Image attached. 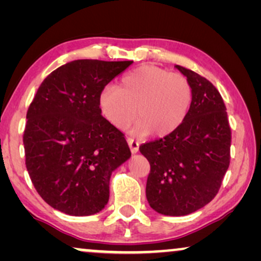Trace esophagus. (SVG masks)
I'll use <instances>...</instances> for the list:
<instances>
[{"mask_svg": "<svg viewBox=\"0 0 261 261\" xmlns=\"http://www.w3.org/2000/svg\"><path fill=\"white\" fill-rule=\"evenodd\" d=\"M127 142H128V145H129L132 153H137L139 151V142L135 141L133 138H128Z\"/></svg>", "mask_w": 261, "mask_h": 261, "instance_id": "obj_1", "label": "esophagus"}]
</instances>
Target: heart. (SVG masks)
Here are the masks:
<instances>
[{
    "label": "heart",
    "instance_id": "obj_1",
    "mask_svg": "<svg viewBox=\"0 0 261 261\" xmlns=\"http://www.w3.org/2000/svg\"><path fill=\"white\" fill-rule=\"evenodd\" d=\"M194 91L184 74L152 65L124 74L120 89L107 87L99 94L102 115L117 129H126L137 117L133 133L166 137L179 128L190 110Z\"/></svg>",
    "mask_w": 261,
    "mask_h": 261
}]
</instances>
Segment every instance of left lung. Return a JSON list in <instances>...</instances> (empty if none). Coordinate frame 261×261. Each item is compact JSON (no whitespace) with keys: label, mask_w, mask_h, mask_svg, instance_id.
I'll return each instance as SVG.
<instances>
[{"label":"left lung","mask_w":261,"mask_h":261,"mask_svg":"<svg viewBox=\"0 0 261 261\" xmlns=\"http://www.w3.org/2000/svg\"><path fill=\"white\" fill-rule=\"evenodd\" d=\"M176 67L194 91L187 119L171 134L139 148L151 166L146 197L167 216L189 215L208 204L230 163L231 132L219 90L201 74Z\"/></svg>","instance_id":"obj_1"}]
</instances>
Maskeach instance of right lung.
Returning <instances> with one entry per match:
<instances>
[{"label": "right lung", "instance_id": "obj_1", "mask_svg": "<svg viewBox=\"0 0 261 261\" xmlns=\"http://www.w3.org/2000/svg\"><path fill=\"white\" fill-rule=\"evenodd\" d=\"M132 63L73 60L39 87L27 110L24 156L35 190L52 208L88 216L108 203L110 176L130 149L101 115L98 98Z\"/></svg>", "mask_w": 261, "mask_h": 261}]
</instances>
